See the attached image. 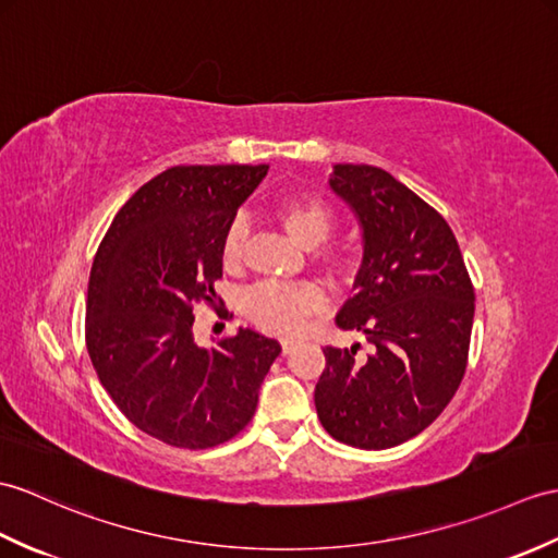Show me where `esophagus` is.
I'll use <instances>...</instances> for the list:
<instances>
[{
  "label": "esophagus",
  "instance_id": "1",
  "mask_svg": "<svg viewBox=\"0 0 558 558\" xmlns=\"http://www.w3.org/2000/svg\"><path fill=\"white\" fill-rule=\"evenodd\" d=\"M300 342H302V340H296V338H284V340L280 342V344H282V352H284V354H290L292 349H294L296 344H300Z\"/></svg>",
  "mask_w": 558,
  "mask_h": 558
}]
</instances>
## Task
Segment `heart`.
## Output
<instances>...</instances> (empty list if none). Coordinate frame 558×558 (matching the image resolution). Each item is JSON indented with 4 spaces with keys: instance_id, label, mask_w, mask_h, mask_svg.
<instances>
[{
    "instance_id": "1",
    "label": "heart",
    "mask_w": 558,
    "mask_h": 558,
    "mask_svg": "<svg viewBox=\"0 0 558 558\" xmlns=\"http://www.w3.org/2000/svg\"><path fill=\"white\" fill-rule=\"evenodd\" d=\"M274 216L302 247H316L323 240H328L338 223V214L332 206L314 194L280 199L274 206ZM244 242H247V226L242 218H235L220 240V262L226 268L240 266ZM314 256L332 274H342L352 264V252L347 247H323L316 250ZM323 306H326V294L316 282H258L242 296V308L250 320H254L258 328L278 335L300 332L311 318L320 314Z\"/></svg>"
}]
</instances>
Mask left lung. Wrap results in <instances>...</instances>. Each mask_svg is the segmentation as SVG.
I'll return each instance as SVG.
<instances>
[{"mask_svg": "<svg viewBox=\"0 0 558 558\" xmlns=\"http://www.w3.org/2000/svg\"><path fill=\"white\" fill-rule=\"evenodd\" d=\"M330 187L364 228L356 294L335 318L368 354L323 347L318 418L340 442L390 449L425 430L469 364L475 290L447 220L383 168L338 163Z\"/></svg>", "mask_w": 558, "mask_h": 558, "instance_id": "8db88e82", "label": "left lung"}]
</instances>
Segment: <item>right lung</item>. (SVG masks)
<instances>
[{"label":"right lung","instance_id":"obj_1","mask_svg":"<svg viewBox=\"0 0 558 558\" xmlns=\"http://www.w3.org/2000/svg\"><path fill=\"white\" fill-rule=\"evenodd\" d=\"M266 171V163L168 168L121 206L95 254L87 354L123 416L163 445L209 449L244 430L280 354L278 340L252 328L214 349L192 332L194 306L220 302L223 232Z\"/></svg>","mask_w":558,"mask_h":558}]
</instances>
